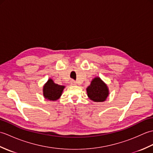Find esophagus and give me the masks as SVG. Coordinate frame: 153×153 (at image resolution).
<instances>
[{"mask_svg": "<svg viewBox=\"0 0 153 153\" xmlns=\"http://www.w3.org/2000/svg\"><path fill=\"white\" fill-rule=\"evenodd\" d=\"M71 85H76L77 83H76V82H75V81L71 80Z\"/></svg>", "mask_w": 153, "mask_h": 153, "instance_id": "obj_1", "label": "esophagus"}]
</instances>
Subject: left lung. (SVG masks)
Returning <instances> with one entry per match:
<instances>
[{
  "label": "left lung",
  "instance_id": "obj_1",
  "mask_svg": "<svg viewBox=\"0 0 153 153\" xmlns=\"http://www.w3.org/2000/svg\"><path fill=\"white\" fill-rule=\"evenodd\" d=\"M86 91L87 96L93 102L105 101L109 95L108 86L99 77H94Z\"/></svg>",
  "mask_w": 153,
  "mask_h": 153
}]
</instances>
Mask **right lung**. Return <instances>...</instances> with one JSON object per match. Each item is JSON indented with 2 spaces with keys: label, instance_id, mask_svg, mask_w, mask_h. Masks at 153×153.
<instances>
[{
  "label": "right lung",
  "instance_id": "add662e5",
  "mask_svg": "<svg viewBox=\"0 0 153 153\" xmlns=\"http://www.w3.org/2000/svg\"><path fill=\"white\" fill-rule=\"evenodd\" d=\"M65 86L55 83L51 78L48 79L43 87V94L45 99L50 101H56L60 98Z\"/></svg>",
  "mask_w": 153,
  "mask_h": 153
}]
</instances>
